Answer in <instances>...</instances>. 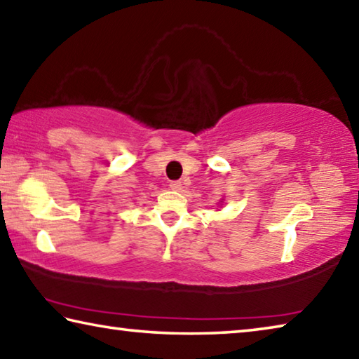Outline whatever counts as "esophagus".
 <instances>
[{
    "instance_id": "1",
    "label": "esophagus",
    "mask_w": 359,
    "mask_h": 359,
    "mask_svg": "<svg viewBox=\"0 0 359 359\" xmlns=\"http://www.w3.org/2000/svg\"><path fill=\"white\" fill-rule=\"evenodd\" d=\"M169 187H171V190H174V191H180L182 190V182L180 180L171 182V184H169Z\"/></svg>"
}]
</instances>
